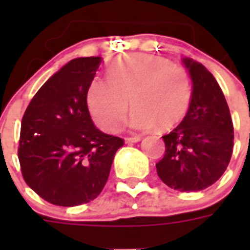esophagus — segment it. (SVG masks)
Returning <instances> with one entry per match:
<instances>
[{
	"instance_id": "obj_1",
	"label": "esophagus",
	"mask_w": 250,
	"mask_h": 250,
	"mask_svg": "<svg viewBox=\"0 0 250 250\" xmlns=\"http://www.w3.org/2000/svg\"><path fill=\"white\" fill-rule=\"evenodd\" d=\"M141 140L140 136H135V137H125V144H133V143H139Z\"/></svg>"
}]
</instances>
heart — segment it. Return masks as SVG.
Returning <instances> with one entry per match:
<instances>
[{"label": "heart", "instance_id": "obj_1", "mask_svg": "<svg viewBox=\"0 0 250 250\" xmlns=\"http://www.w3.org/2000/svg\"><path fill=\"white\" fill-rule=\"evenodd\" d=\"M107 79L94 78L86 90V105L93 121L106 132H114L125 117L128 100L133 107L128 127L148 131L157 125L168 129L188 111L192 86L188 72L170 60L153 54L113 61Z\"/></svg>", "mask_w": 250, "mask_h": 250}]
</instances>
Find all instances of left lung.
<instances>
[{"mask_svg": "<svg viewBox=\"0 0 250 250\" xmlns=\"http://www.w3.org/2000/svg\"><path fill=\"white\" fill-rule=\"evenodd\" d=\"M192 80V97L180 125L162 136L165 157L156 165L172 189L197 192L221 178L233 149V125L225 94L213 74L192 58H182Z\"/></svg>", "mask_w": 250, "mask_h": 250, "instance_id": "left-lung-1", "label": "left lung"}]
</instances>
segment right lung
I'll use <instances>...</instances> for the list:
<instances>
[{
	"label": "right lung",
	"mask_w": 250,
	"mask_h": 250,
	"mask_svg": "<svg viewBox=\"0 0 250 250\" xmlns=\"http://www.w3.org/2000/svg\"><path fill=\"white\" fill-rule=\"evenodd\" d=\"M101 62V57L70 61L37 90L21 119V174L53 205L78 206L97 197L125 144L90 119L86 90Z\"/></svg>",
	"instance_id": "obj_1"
}]
</instances>
